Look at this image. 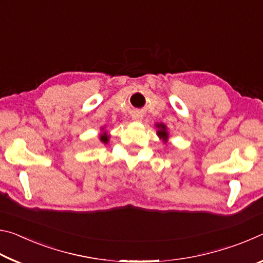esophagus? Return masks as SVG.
Masks as SVG:
<instances>
[{
	"label": "esophagus",
	"mask_w": 263,
	"mask_h": 263,
	"mask_svg": "<svg viewBox=\"0 0 263 263\" xmlns=\"http://www.w3.org/2000/svg\"><path fill=\"white\" fill-rule=\"evenodd\" d=\"M133 119H136V121H138V122H139V121H141V116L140 115H133Z\"/></svg>",
	"instance_id": "obj_1"
}]
</instances>
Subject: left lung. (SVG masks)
Here are the masks:
<instances>
[{"mask_svg": "<svg viewBox=\"0 0 263 263\" xmlns=\"http://www.w3.org/2000/svg\"><path fill=\"white\" fill-rule=\"evenodd\" d=\"M160 130L158 131V136L160 138H163V139H167L168 138V132L166 130V126L163 125V124H160V125H157Z\"/></svg>", "mask_w": 263, "mask_h": 263, "instance_id": "1", "label": "left lung"}]
</instances>
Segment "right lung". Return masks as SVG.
<instances>
[{
  "label": "right lung",
  "instance_id": "1",
  "mask_svg": "<svg viewBox=\"0 0 263 263\" xmlns=\"http://www.w3.org/2000/svg\"><path fill=\"white\" fill-rule=\"evenodd\" d=\"M101 140L103 142H108V136H106V135L101 136Z\"/></svg>",
  "mask_w": 263,
  "mask_h": 263
}]
</instances>
